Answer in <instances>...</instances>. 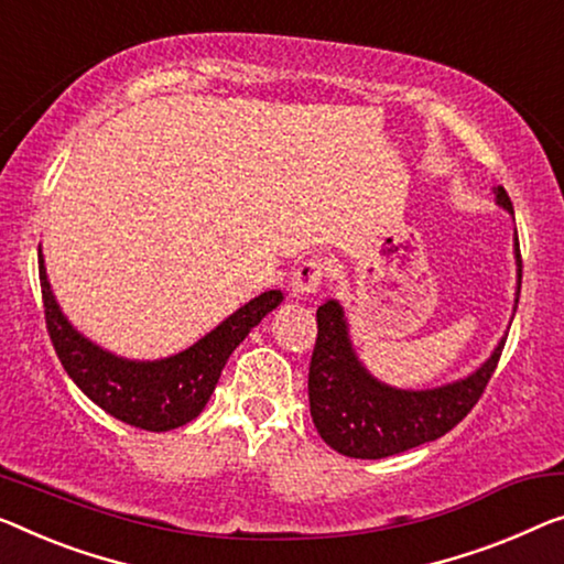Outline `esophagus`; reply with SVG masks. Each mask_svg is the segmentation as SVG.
I'll use <instances>...</instances> for the list:
<instances>
[{
	"label": "esophagus",
	"mask_w": 564,
	"mask_h": 564,
	"mask_svg": "<svg viewBox=\"0 0 564 564\" xmlns=\"http://www.w3.org/2000/svg\"><path fill=\"white\" fill-rule=\"evenodd\" d=\"M324 260L322 258H308L301 263L296 271H293L291 279V291L299 293V296H314V293L322 289L324 281Z\"/></svg>",
	"instance_id": "obj_1"
}]
</instances>
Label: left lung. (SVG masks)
Segmentation results:
<instances>
[{
	"mask_svg": "<svg viewBox=\"0 0 564 564\" xmlns=\"http://www.w3.org/2000/svg\"><path fill=\"white\" fill-rule=\"evenodd\" d=\"M494 192L499 205L514 215L507 189L497 187ZM514 240L522 291V253L519 238ZM514 304H519V293ZM316 326L318 334L308 365L311 417L324 443L349 458H388L441 438L456 427L484 394L507 341L501 339L494 355L466 380L433 390H398L375 380L357 359L339 301L318 306Z\"/></svg>",
	"mask_w": 564,
	"mask_h": 564,
	"instance_id": "left-lung-1",
	"label": "left lung"
}]
</instances>
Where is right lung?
<instances>
[{"instance_id":"right-lung-1","label":"right lung","mask_w":564,"mask_h":564,"mask_svg":"<svg viewBox=\"0 0 564 564\" xmlns=\"http://www.w3.org/2000/svg\"><path fill=\"white\" fill-rule=\"evenodd\" d=\"M40 289L47 334L70 380L108 415L151 433L172 431L195 420L207 405L235 347L283 301L281 291L260 293L180 355L156 362H133L100 349L73 329L50 291L42 253Z\"/></svg>"}]
</instances>
